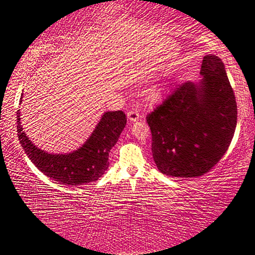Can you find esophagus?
I'll list each match as a JSON object with an SVG mask.
<instances>
[{"instance_id":"esophagus-1","label":"esophagus","mask_w":255,"mask_h":255,"mask_svg":"<svg viewBox=\"0 0 255 255\" xmlns=\"http://www.w3.org/2000/svg\"><path fill=\"white\" fill-rule=\"evenodd\" d=\"M127 117L132 123L137 122V120L139 119V112H138V110H136V109H131L127 112Z\"/></svg>"}]
</instances>
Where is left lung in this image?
Listing matches in <instances>:
<instances>
[{
  "label": "left lung",
  "instance_id": "1",
  "mask_svg": "<svg viewBox=\"0 0 255 255\" xmlns=\"http://www.w3.org/2000/svg\"><path fill=\"white\" fill-rule=\"evenodd\" d=\"M199 84L174 86L146 117L157 169L176 178L209 172L227 152L237 123L234 91L221 58L202 59Z\"/></svg>",
  "mask_w": 255,
  "mask_h": 255
}]
</instances>
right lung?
<instances>
[{
    "instance_id": "right-lung-1",
    "label": "right lung",
    "mask_w": 255,
    "mask_h": 255,
    "mask_svg": "<svg viewBox=\"0 0 255 255\" xmlns=\"http://www.w3.org/2000/svg\"><path fill=\"white\" fill-rule=\"evenodd\" d=\"M16 129L25 154L48 178L66 185L94 182L105 174L109 166L110 149L117 143L127 123L123 111H109L102 116L91 137L75 152L70 154H48L36 147L25 136L16 111Z\"/></svg>"
}]
</instances>
